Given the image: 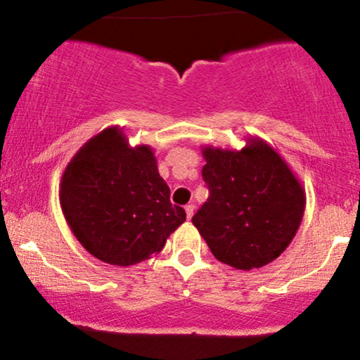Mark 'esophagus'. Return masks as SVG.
Returning <instances> with one entry per match:
<instances>
[{
  "instance_id": "1",
  "label": "esophagus",
  "mask_w": 360,
  "mask_h": 360,
  "mask_svg": "<svg viewBox=\"0 0 360 360\" xmlns=\"http://www.w3.org/2000/svg\"><path fill=\"white\" fill-rule=\"evenodd\" d=\"M186 217H188V220H191L193 213H194V205H186Z\"/></svg>"
}]
</instances>
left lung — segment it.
I'll use <instances>...</instances> for the list:
<instances>
[{"instance_id":"obj_1","label":"left lung","mask_w":360,"mask_h":360,"mask_svg":"<svg viewBox=\"0 0 360 360\" xmlns=\"http://www.w3.org/2000/svg\"><path fill=\"white\" fill-rule=\"evenodd\" d=\"M210 196L193 225L220 262L240 271L278 259L296 235L304 191L283 157L259 139L242 150L205 147Z\"/></svg>"}]
</instances>
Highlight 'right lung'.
Here are the masks:
<instances>
[{
	"instance_id": "1",
	"label": "right lung",
	"mask_w": 360,
	"mask_h": 360,
	"mask_svg": "<svg viewBox=\"0 0 360 360\" xmlns=\"http://www.w3.org/2000/svg\"><path fill=\"white\" fill-rule=\"evenodd\" d=\"M60 206L72 233L96 259L134 266L164 249L186 220L171 203L148 146H128L106 128L82 146L60 181Z\"/></svg>"
}]
</instances>
